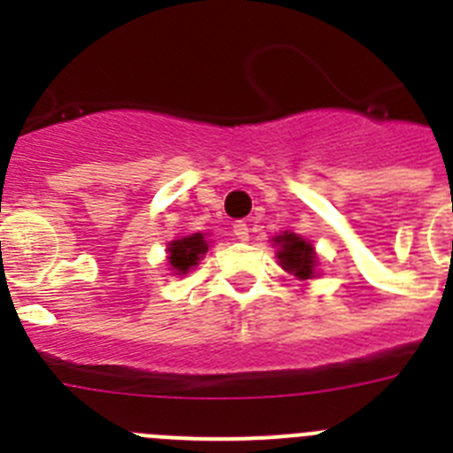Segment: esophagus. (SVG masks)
Wrapping results in <instances>:
<instances>
[{"instance_id": "34e87169", "label": "esophagus", "mask_w": 453, "mask_h": 453, "mask_svg": "<svg viewBox=\"0 0 453 453\" xmlns=\"http://www.w3.org/2000/svg\"><path fill=\"white\" fill-rule=\"evenodd\" d=\"M234 235L238 240H247L250 238V226L245 222H235L234 224Z\"/></svg>"}]
</instances>
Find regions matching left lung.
I'll use <instances>...</instances> for the list:
<instances>
[{"mask_svg":"<svg viewBox=\"0 0 453 453\" xmlns=\"http://www.w3.org/2000/svg\"><path fill=\"white\" fill-rule=\"evenodd\" d=\"M279 247V261H281L283 270L292 272L299 279H311L315 267V251L308 245L306 240H302L295 234H283L274 240Z\"/></svg>","mask_w":453,"mask_h":453,"instance_id":"left-lung-1","label":"left lung"}]
</instances>
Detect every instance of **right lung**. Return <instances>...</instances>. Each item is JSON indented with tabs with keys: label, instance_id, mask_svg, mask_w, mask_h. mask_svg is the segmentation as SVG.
Masks as SVG:
<instances>
[{
	"label": "right lung",
	"instance_id": "add662e5",
	"mask_svg": "<svg viewBox=\"0 0 453 453\" xmlns=\"http://www.w3.org/2000/svg\"><path fill=\"white\" fill-rule=\"evenodd\" d=\"M167 251H170L167 261H170L172 270L177 272V274H188V270L197 265L199 258L206 254L208 245L202 234H192L170 242Z\"/></svg>",
	"mask_w": 453,
	"mask_h": 453
}]
</instances>
